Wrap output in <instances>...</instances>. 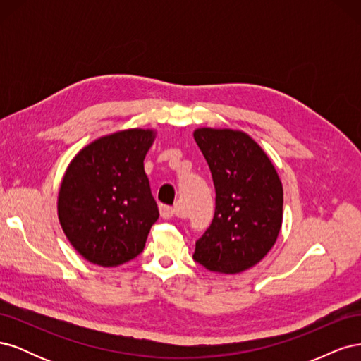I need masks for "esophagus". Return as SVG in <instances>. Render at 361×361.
I'll return each instance as SVG.
<instances>
[{
    "label": "esophagus",
    "instance_id": "esophagus-1",
    "mask_svg": "<svg viewBox=\"0 0 361 361\" xmlns=\"http://www.w3.org/2000/svg\"><path fill=\"white\" fill-rule=\"evenodd\" d=\"M159 215L164 218V220H170V218L174 216V209L171 206L161 204L159 206Z\"/></svg>",
    "mask_w": 361,
    "mask_h": 361
}]
</instances>
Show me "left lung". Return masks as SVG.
Instances as JSON below:
<instances>
[{
    "label": "left lung",
    "mask_w": 361,
    "mask_h": 361,
    "mask_svg": "<svg viewBox=\"0 0 361 361\" xmlns=\"http://www.w3.org/2000/svg\"><path fill=\"white\" fill-rule=\"evenodd\" d=\"M194 140L215 187L211 226L195 241L192 259L206 269L238 274L276 244L283 220V187L265 152L241 130L202 128Z\"/></svg>",
    "instance_id": "8db88e82"
}]
</instances>
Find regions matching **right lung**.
I'll list each match as a JSON object with an SVG mask.
<instances>
[{"instance_id":"right-lung-1","label":"right lung","mask_w":361,"mask_h":361,"mask_svg":"<svg viewBox=\"0 0 361 361\" xmlns=\"http://www.w3.org/2000/svg\"><path fill=\"white\" fill-rule=\"evenodd\" d=\"M154 130L128 129L84 147L64 174L59 220L92 264L117 267L145 250L159 212L145 173Z\"/></svg>"}]
</instances>
